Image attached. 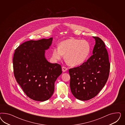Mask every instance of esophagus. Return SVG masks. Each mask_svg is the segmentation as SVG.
<instances>
[{
    "label": "esophagus",
    "mask_w": 125,
    "mask_h": 125,
    "mask_svg": "<svg viewBox=\"0 0 125 125\" xmlns=\"http://www.w3.org/2000/svg\"><path fill=\"white\" fill-rule=\"evenodd\" d=\"M62 71H63V72H65L66 71H67L68 69H67V68H66V67L62 66Z\"/></svg>",
    "instance_id": "obj_1"
}]
</instances>
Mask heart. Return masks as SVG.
<instances>
[{
	"label": "heart",
	"instance_id": "obj_1",
	"mask_svg": "<svg viewBox=\"0 0 125 125\" xmlns=\"http://www.w3.org/2000/svg\"><path fill=\"white\" fill-rule=\"evenodd\" d=\"M90 49V44L87 40L71 38L62 41L59 47L54 48L52 56L55 60H60L64 55L65 60L69 64L76 66L87 59Z\"/></svg>",
	"mask_w": 125,
	"mask_h": 125
}]
</instances>
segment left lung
Returning <instances> with one entry per match:
<instances>
[{
  "instance_id": "left-lung-1",
  "label": "left lung",
  "mask_w": 125,
  "mask_h": 125,
  "mask_svg": "<svg viewBox=\"0 0 125 125\" xmlns=\"http://www.w3.org/2000/svg\"><path fill=\"white\" fill-rule=\"evenodd\" d=\"M94 38L93 55L78 67L71 68L70 88L76 98L88 100L94 98L104 86L110 71L109 55L102 40Z\"/></svg>"
}]
</instances>
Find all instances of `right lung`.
Masks as SVG:
<instances>
[{
  "label": "right lung",
  "instance_id": "1",
  "mask_svg": "<svg viewBox=\"0 0 125 125\" xmlns=\"http://www.w3.org/2000/svg\"><path fill=\"white\" fill-rule=\"evenodd\" d=\"M53 38L30 40L15 49L13 59L14 74L17 82L29 98L44 101L53 95L54 83L62 73L61 64L46 60L45 50Z\"/></svg>",
  "mask_w": 125,
  "mask_h": 125
}]
</instances>
